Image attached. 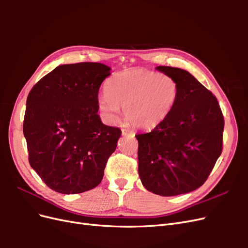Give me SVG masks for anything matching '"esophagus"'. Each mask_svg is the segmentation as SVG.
Segmentation results:
<instances>
[{
	"label": "esophagus",
	"mask_w": 248,
	"mask_h": 248,
	"mask_svg": "<svg viewBox=\"0 0 248 248\" xmlns=\"http://www.w3.org/2000/svg\"><path fill=\"white\" fill-rule=\"evenodd\" d=\"M122 134L123 136H127V134H133V131L124 128V129H122Z\"/></svg>",
	"instance_id": "34e87169"
}]
</instances>
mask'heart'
<instances>
[{
  "mask_svg": "<svg viewBox=\"0 0 248 248\" xmlns=\"http://www.w3.org/2000/svg\"><path fill=\"white\" fill-rule=\"evenodd\" d=\"M107 93L97 97V108L107 124H115L121 108L128 122L140 129H153L175 108L180 95L178 81L164 73L133 68L115 74Z\"/></svg>",
  "mask_w": 248,
  "mask_h": 248,
  "instance_id": "heart-1",
  "label": "heart"
}]
</instances>
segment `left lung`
Listing matches in <instances>:
<instances>
[{
    "mask_svg": "<svg viewBox=\"0 0 248 248\" xmlns=\"http://www.w3.org/2000/svg\"><path fill=\"white\" fill-rule=\"evenodd\" d=\"M180 87L175 108L150 132L137 134L139 175L145 188L162 197L198 189L222 151L223 116L216 97L181 68L156 67Z\"/></svg>",
    "mask_w": 248,
    "mask_h": 248,
    "instance_id": "obj_1",
    "label": "left lung"
}]
</instances>
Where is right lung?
I'll return each instance as SVG.
<instances>
[{"label":"right lung","mask_w":248,"mask_h":248,"mask_svg":"<svg viewBox=\"0 0 248 248\" xmlns=\"http://www.w3.org/2000/svg\"><path fill=\"white\" fill-rule=\"evenodd\" d=\"M110 67L60 65L30 91L24 120L29 162L49 188L85 192L98 185L121 130L104 125L97 97Z\"/></svg>","instance_id":"add662e5"}]
</instances>
